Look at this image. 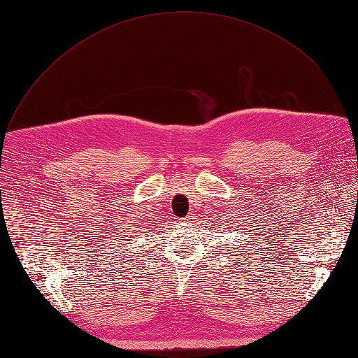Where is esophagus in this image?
Listing matches in <instances>:
<instances>
[{
  "instance_id": "esophagus-1",
  "label": "esophagus",
  "mask_w": 358,
  "mask_h": 358,
  "mask_svg": "<svg viewBox=\"0 0 358 358\" xmlns=\"http://www.w3.org/2000/svg\"><path fill=\"white\" fill-rule=\"evenodd\" d=\"M187 220H190V216H189V219H184V220H182V222H187Z\"/></svg>"
}]
</instances>
